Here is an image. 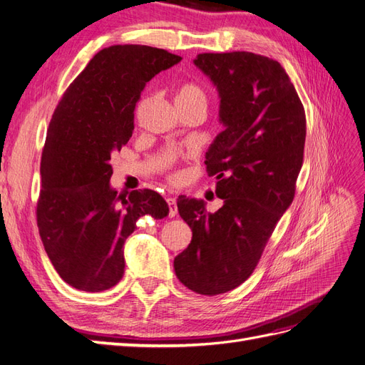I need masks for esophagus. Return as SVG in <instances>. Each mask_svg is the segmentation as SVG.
<instances>
[{
  "instance_id": "34e87169",
  "label": "esophagus",
  "mask_w": 365,
  "mask_h": 365,
  "mask_svg": "<svg viewBox=\"0 0 365 365\" xmlns=\"http://www.w3.org/2000/svg\"><path fill=\"white\" fill-rule=\"evenodd\" d=\"M165 201H168V204H169V216L170 217L176 216V213H178V207H176V200H175V197L169 196Z\"/></svg>"
}]
</instances>
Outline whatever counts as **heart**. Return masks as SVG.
<instances>
[{"mask_svg": "<svg viewBox=\"0 0 365 365\" xmlns=\"http://www.w3.org/2000/svg\"><path fill=\"white\" fill-rule=\"evenodd\" d=\"M205 93L200 85L193 82H187L180 86L178 93H176V102H202L205 103ZM173 180H180V175H175Z\"/></svg>", "mask_w": 365, "mask_h": 365, "instance_id": "obj_1", "label": "heart"}]
</instances>
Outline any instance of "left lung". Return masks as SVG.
<instances>
[{"label": "left lung", "instance_id": "8db88e82", "mask_svg": "<svg viewBox=\"0 0 365 365\" xmlns=\"http://www.w3.org/2000/svg\"><path fill=\"white\" fill-rule=\"evenodd\" d=\"M193 63L216 86L225 129L205 153L224 201L208 213L202 200L178 197L192 242L175 257L187 288L217 295L256 269L272 231L292 204L303 164L306 115L282 65L250 51L202 53Z\"/></svg>", "mask_w": 365, "mask_h": 365}]
</instances>
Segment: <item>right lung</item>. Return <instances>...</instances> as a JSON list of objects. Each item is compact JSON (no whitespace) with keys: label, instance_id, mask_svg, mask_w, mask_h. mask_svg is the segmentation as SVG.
<instances>
[{"label":"right lung","instance_id":"1","mask_svg":"<svg viewBox=\"0 0 365 365\" xmlns=\"http://www.w3.org/2000/svg\"><path fill=\"white\" fill-rule=\"evenodd\" d=\"M180 61L148 46L103 48L54 109L41 158L36 217L54 269L76 289L101 292L115 286L125 272V240L137 220L169 215L160 193L145 189L123 197L109 180L111 155L132 137L141 91Z\"/></svg>","mask_w":365,"mask_h":365}]
</instances>
